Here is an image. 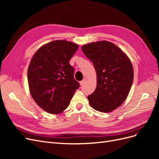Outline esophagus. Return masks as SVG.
Masks as SVG:
<instances>
[{
	"instance_id": "34e87169",
	"label": "esophagus",
	"mask_w": 159,
	"mask_h": 159,
	"mask_svg": "<svg viewBox=\"0 0 159 159\" xmlns=\"http://www.w3.org/2000/svg\"><path fill=\"white\" fill-rule=\"evenodd\" d=\"M86 81H87V79H86V78H84L83 80H81V81H80V85H84V84L86 82Z\"/></svg>"
}]
</instances>
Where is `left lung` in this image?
<instances>
[{"instance_id":"left-lung-1","label":"left lung","mask_w":159,"mask_h":159,"mask_svg":"<svg viewBox=\"0 0 159 159\" xmlns=\"http://www.w3.org/2000/svg\"><path fill=\"white\" fill-rule=\"evenodd\" d=\"M85 56L93 62L97 73V87L88 95L94 109L108 113L125 102L133 81V68L127 56L113 43L99 41L81 47Z\"/></svg>"}]
</instances>
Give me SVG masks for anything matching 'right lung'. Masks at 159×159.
Wrapping results in <instances>:
<instances>
[{"mask_svg": "<svg viewBox=\"0 0 159 159\" xmlns=\"http://www.w3.org/2000/svg\"><path fill=\"white\" fill-rule=\"evenodd\" d=\"M78 47L66 40H55L42 46L32 57L27 75L30 92L48 113L64 111L80 88L69 61Z\"/></svg>", "mask_w": 159, "mask_h": 159, "instance_id": "right-lung-1", "label": "right lung"}]
</instances>
